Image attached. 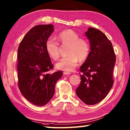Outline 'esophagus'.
<instances>
[{"instance_id": "obj_1", "label": "esophagus", "mask_w": 130, "mask_h": 130, "mask_svg": "<svg viewBox=\"0 0 130 130\" xmlns=\"http://www.w3.org/2000/svg\"><path fill=\"white\" fill-rule=\"evenodd\" d=\"M63 74H65V75H69V74H70V73L69 72H67V71H65L63 72Z\"/></svg>"}]
</instances>
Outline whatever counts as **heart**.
Instances as JSON below:
<instances>
[{"label": "heart", "mask_w": 130, "mask_h": 130, "mask_svg": "<svg viewBox=\"0 0 130 130\" xmlns=\"http://www.w3.org/2000/svg\"><path fill=\"white\" fill-rule=\"evenodd\" d=\"M58 43L62 46H68L67 57L62 58L56 64L57 69L70 72L73 70L78 63V61H84L89 56V43L84 39L80 38L78 34L72 30L60 32L56 36ZM54 39L49 38L46 43L47 54L54 60L60 57L59 43Z\"/></svg>", "instance_id": "obj_1"}]
</instances>
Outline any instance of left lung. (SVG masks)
<instances>
[{
  "label": "left lung",
  "instance_id": "left-lung-1",
  "mask_svg": "<svg viewBox=\"0 0 130 130\" xmlns=\"http://www.w3.org/2000/svg\"><path fill=\"white\" fill-rule=\"evenodd\" d=\"M85 34L91 52L80 67L81 81L76 91L85 104L94 105L104 99L113 86L116 56L111 42L101 31L89 27Z\"/></svg>",
  "mask_w": 130,
  "mask_h": 130
}]
</instances>
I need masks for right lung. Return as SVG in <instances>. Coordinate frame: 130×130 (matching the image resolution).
<instances>
[{"label": "right lung", "instance_id": "add662e5", "mask_svg": "<svg viewBox=\"0 0 130 130\" xmlns=\"http://www.w3.org/2000/svg\"><path fill=\"white\" fill-rule=\"evenodd\" d=\"M52 25H39L28 31L18 49V87L28 102L42 106L52 99L57 81L62 71L53 74L54 66L46 49V43L53 32Z\"/></svg>", "mask_w": 130, "mask_h": 130}]
</instances>
